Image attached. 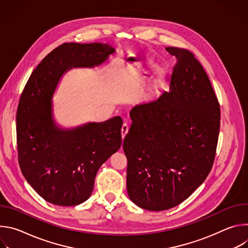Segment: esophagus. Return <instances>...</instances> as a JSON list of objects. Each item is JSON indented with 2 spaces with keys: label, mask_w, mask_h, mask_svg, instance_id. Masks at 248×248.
Masks as SVG:
<instances>
[{
  "label": "esophagus",
  "mask_w": 248,
  "mask_h": 248,
  "mask_svg": "<svg viewBox=\"0 0 248 248\" xmlns=\"http://www.w3.org/2000/svg\"><path fill=\"white\" fill-rule=\"evenodd\" d=\"M128 124H126V123H124V124H123V126H122V137H123V139L124 138V136L127 134V132H128Z\"/></svg>",
  "instance_id": "obj_1"
}]
</instances>
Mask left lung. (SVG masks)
<instances>
[{
  "label": "left lung",
  "instance_id": "obj_1",
  "mask_svg": "<svg viewBox=\"0 0 248 248\" xmlns=\"http://www.w3.org/2000/svg\"><path fill=\"white\" fill-rule=\"evenodd\" d=\"M166 50L176 59L170 91L132 108L123 144L128 196L149 211L179 205L202 185L220 131V105L201 63L188 50Z\"/></svg>",
  "mask_w": 248,
  "mask_h": 248
}]
</instances>
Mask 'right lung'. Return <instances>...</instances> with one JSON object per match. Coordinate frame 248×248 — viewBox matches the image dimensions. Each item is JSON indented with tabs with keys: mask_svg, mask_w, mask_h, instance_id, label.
I'll list each match as a JSON object with an SVG mask.
<instances>
[{
	"mask_svg": "<svg viewBox=\"0 0 248 248\" xmlns=\"http://www.w3.org/2000/svg\"><path fill=\"white\" fill-rule=\"evenodd\" d=\"M115 53L109 44L64 43L33 70L16 112L18 163L27 183L46 201L75 206L92 194L100 167L122 145L123 120L62 128L54 119L52 98L73 67H94Z\"/></svg>",
	"mask_w": 248,
	"mask_h": 248,
	"instance_id": "obj_1",
	"label": "right lung"
}]
</instances>
